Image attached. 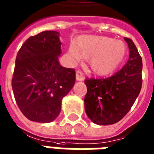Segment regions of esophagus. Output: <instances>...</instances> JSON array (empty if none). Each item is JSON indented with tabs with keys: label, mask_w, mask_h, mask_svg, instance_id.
I'll return each mask as SVG.
<instances>
[{
	"label": "esophagus",
	"mask_w": 154,
	"mask_h": 154,
	"mask_svg": "<svg viewBox=\"0 0 154 154\" xmlns=\"http://www.w3.org/2000/svg\"><path fill=\"white\" fill-rule=\"evenodd\" d=\"M76 79H77V81H84V80H85V77H83V74H82V73H81V71L77 70V72H76Z\"/></svg>",
	"instance_id": "34e87169"
}]
</instances>
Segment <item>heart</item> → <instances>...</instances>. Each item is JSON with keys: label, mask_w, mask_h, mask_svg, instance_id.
I'll use <instances>...</instances> for the list:
<instances>
[{"label": "heart", "mask_w": 154, "mask_h": 154, "mask_svg": "<svg viewBox=\"0 0 154 154\" xmlns=\"http://www.w3.org/2000/svg\"><path fill=\"white\" fill-rule=\"evenodd\" d=\"M77 45L69 47L68 54L73 62L84 57H90L92 71L99 75H107L116 69L126 53V47L121 41L105 36H82Z\"/></svg>", "instance_id": "obj_1"}]
</instances>
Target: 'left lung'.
<instances>
[{"label": "left lung", "mask_w": 154, "mask_h": 154, "mask_svg": "<svg viewBox=\"0 0 154 154\" xmlns=\"http://www.w3.org/2000/svg\"><path fill=\"white\" fill-rule=\"evenodd\" d=\"M129 60L120 70L105 79L86 78L85 108L91 121L98 125L120 121L133 106L142 88V57L131 38H124Z\"/></svg>", "instance_id": "obj_1"}]
</instances>
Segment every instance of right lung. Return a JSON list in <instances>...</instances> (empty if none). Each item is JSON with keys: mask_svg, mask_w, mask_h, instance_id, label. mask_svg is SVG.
Returning a JSON list of instances; mask_svg holds the SVG:
<instances>
[{"mask_svg": "<svg viewBox=\"0 0 154 154\" xmlns=\"http://www.w3.org/2000/svg\"><path fill=\"white\" fill-rule=\"evenodd\" d=\"M59 35L45 31L25 41L16 58L12 87L16 103L29 120L51 122L61 112L62 98L73 88V69L60 65Z\"/></svg>", "mask_w": 154, "mask_h": 154, "instance_id": "right-lung-1", "label": "right lung"}]
</instances>
